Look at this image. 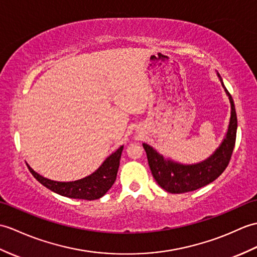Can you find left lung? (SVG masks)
Instances as JSON below:
<instances>
[{
    "instance_id": "8db88e82",
    "label": "left lung",
    "mask_w": 257,
    "mask_h": 257,
    "mask_svg": "<svg viewBox=\"0 0 257 257\" xmlns=\"http://www.w3.org/2000/svg\"><path fill=\"white\" fill-rule=\"evenodd\" d=\"M218 76L221 81L226 95L229 96L231 104V117L225 138L210 158L200 163L185 165L174 162L172 160L164 159L163 156L159 154L152 147L147 145V143H143L148 163L154 180L161 187L171 194L193 192V190L206 186V185L217 180L230 162L236 139L237 118L233 98L228 92V89L225 88L221 76L220 74H218Z\"/></svg>"
}]
</instances>
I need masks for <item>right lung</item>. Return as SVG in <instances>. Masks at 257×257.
<instances>
[{
    "mask_svg": "<svg viewBox=\"0 0 257 257\" xmlns=\"http://www.w3.org/2000/svg\"><path fill=\"white\" fill-rule=\"evenodd\" d=\"M122 149L123 146L114 153H111L93 174L74 182H56L48 180V178L36 173L29 165L27 166L36 180L52 192L64 197H69V198L94 200L104 196L114 185Z\"/></svg>",
    "mask_w": 257,
    "mask_h": 257,
    "instance_id": "1",
    "label": "right lung"
}]
</instances>
